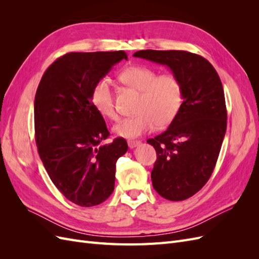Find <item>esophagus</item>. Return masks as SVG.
Listing matches in <instances>:
<instances>
[{
    "label": "esophagus",
    "instance_id": "1",
    "mask_svg": "<svg viewBox=\"0 0 259 259\" xmlns=\"http://www.w3.org/2000/svg\"><path fill=\"white\" fill-rule=\"evenodd\" d=\"M127 144H128V147L131 149H134V148H136L137 146L140 145V142H139V140H128Z\"/></svg>",
    "mask_w": 259,
    "mask_h": 259
}]
</instances>
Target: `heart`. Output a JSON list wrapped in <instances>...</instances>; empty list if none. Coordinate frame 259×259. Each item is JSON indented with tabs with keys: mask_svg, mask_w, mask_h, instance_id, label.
I'll return each mask as SVG.
<instances>
[{
	"mask_svg": "<svg viewBox=\"0 0 259 259\" xmlns=\"http://www.w3.org/2000/svg\"><path fill=\"white\" fill-rule=\"evenodd\" d=\"M124 83L142 92L138 114L125 117L113 127L117 136L136 138L174 121L183 105L184 92L180 80L175 74L158 75L146 66H131L120 74ZM91 99L96 110L109 119H116L114 95L111 80L107 76L94 84Z\"/></svg>",
	"mask_w": 259,
	"mask_h": 259,
	"instance_id": "b5f03b06",
	"label": "heart"
}]
</instances>
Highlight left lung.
Segmentation results:
<instances>
[{
	"instance_id": "left-lung-1",
	"label": "left lung",
	"mask_w": 259,
	"mask_h": 259,
	"mask_svg": "<svg viewBox=\"0 0 259 259\" xmlns=\"http://www.w3.org/2000/svg\"><path fill=\"white\" fill-rule=\"evenodd\" d=\"M133 56L166 66L182 82L178 114L165 132L147 143L158 156L151 171L154 190L170 201L186 200L207 183L221 151L227 128L222 81L197 54L144 50Z\"/></svg>"
}]
</instances>
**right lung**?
I'll list each match as a JSON object with an SVG mask.
<instances>
[{"instance_id":"add662e5","label":"right lung","mask_w":259,"mask_h":259,"mask_svg":"<svg viewBox=\"0 0 259 259\" xmlns=\"http://www.w3.org/2000/svg\"><path fill=\"white\" fill-rule=\"evenodd\" d=\"M127 59L124 51L69 53L43 74L34 98L38 155L57 189L72 203L90 207L114 190L115 163L127 151L124 138L109 136L106 122L94 107V84Z\"/></svg>"}]
</instances>
